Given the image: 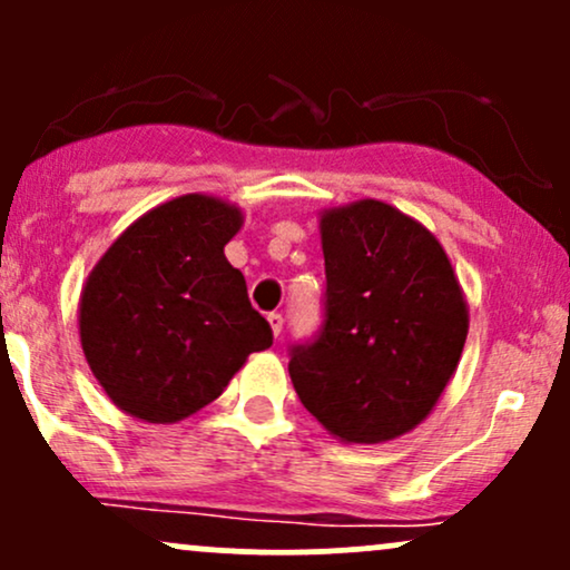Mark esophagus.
<instances>
[{"label":"esophagus","mask_w":570,"mask_h":570,"mask_svg":"<svg viewBox=\"0 0 570 570\" xmlns=\"http://www.w3.org/2000/svg\"><path fill=\"white\" fill-rule=\"evenodd\" d=\"M267 324H271L273 337H278L281 330H284V316H281V313H271V316H267Z\"/></svg>","instance_id":"34e87169"}]
</instances>
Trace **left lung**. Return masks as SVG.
<instances>
[{
    "instance_id": "1",
    "label": "left lung",
    "mask_w": 570,
    "mask_h": 570,
    "mask_svg": "<svg viewBox=\"0 0 570 570\" xmlns=\"http://www.w3.org/2000/svg\"><path fill=\"white\" fill-rule=\"evenodd\" d=\"M326 322L292 348L299 402L340 442L407 434L453 381L469 305L436 235L389 203L364 198L318 212Z\"/></svg>"
}]
</instances>
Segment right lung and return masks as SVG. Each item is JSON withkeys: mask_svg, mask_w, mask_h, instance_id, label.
<instances>
[{"mask_svg": "<svg viewBox=\"0 0 570 570\" xmlns=\"http://www.w3.org/2000/svg\"><path fill=\"white\" fill-rule=\"evenodd\" d=\"M244 208L189 193L149 208L112 240L82 284L85 362L115 407L176 423L212 404L271 326L225 246Z\"/></svg>", "mask_w": 570, "mask_h": 570, "instance_id": "1", "label": "right lung"}]
</instances>
